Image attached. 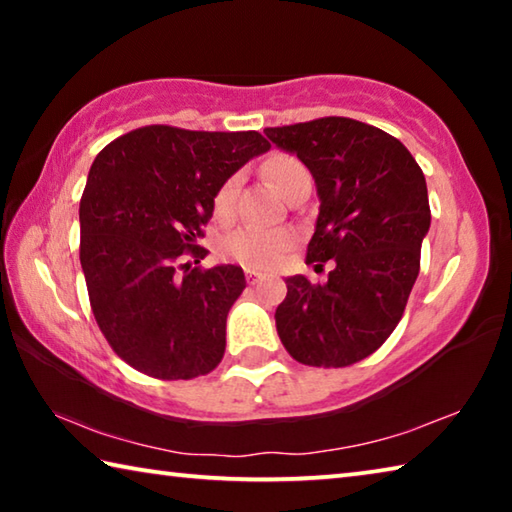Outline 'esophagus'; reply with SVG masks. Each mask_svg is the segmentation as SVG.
Listing matches in <instances>:
<instances>
[{
	"instance_id": "esophagus-1",
	"label": "esophagus",
	"mask_w": 512,
	"mask_h": 512,
	"mask_svg": "<svg viewBox=\"0 0 512 512\" xmlns=\"http://www.w3.org/2000/svg\"><path fill=\"white\" fill-rule=\"evenodd\" d=\"M246 280H248V284H257L259 280H262V273L253 271V268H246Z\"/></svg>"
}]
</instances>
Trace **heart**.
I'll return each mask as SVG.
<instances>
[{
  "mask_svg": "<svg viewBox=\"0 0 512 512\" xmlns=\"http://www.w3.org/2000/svg\"><path fill=\"white\" fill-rule=\"evenodd\" d=\"M266 178L271 180L280 194L287 196L302 178H309V171L296 155L277 153L264 164ZM241 178H225L214 194V214L216 219L228 221L235 214L237 194ZM298 244V235L293 230H259V228H239L219 241V255L228 262H237L246 268L268 271L282 262L284 255Z\"/></svg>",
  "mask_w": 512,
  "mask_h": 512,
  "instance_id": "b5f03b06",
  "label": "heart"
}]
</instances>
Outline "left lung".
<instances>
[{
	"instance_id": "obj_1",
	"label": "left lung",
	"mask_w": 512,
	"mask_h": 512,
	"mask_svg": "<svg viewBox=\"0 0 512 512\" xmlns=\"http://www.w3.org/2000/svg\"><path fill=\"white\" fill-rule=\"evenodd\" d=\"M264 133L316 180L320 212L305 262L334 259L325 284L289 277L275 309L277 334L305 366H352L393 334L420 273L431 223L424 173L397 137L350 117Z\"/></svg>"
}]
</instances>
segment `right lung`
<instances>
[{
	"label": "right lung",
	"instance_id": "obj_1",
	"mask_svg": "<svg viewBox=\"0 0 512 512\" xmlns=\"http://www.w3.org/2000/svg\"><path fill=\"white\" fill-rule=\"evenodd\" d=\"M271 149L257 131L142 126L94 158L81 196V266L94 320L128 366L194 379L219 366L241 266H196L225 178Z\"/></svg>",
	"mask_w": 512,
	"mask_h": 512
}]
</instances>
